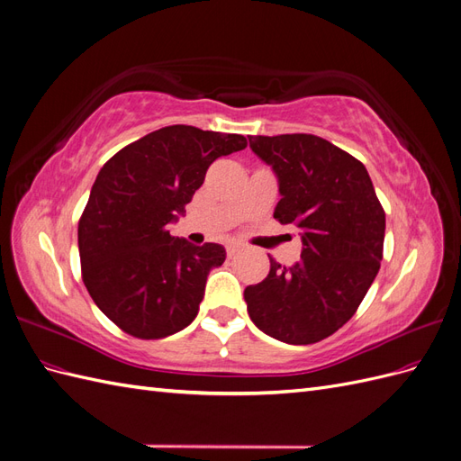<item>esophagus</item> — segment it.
I'll return each mask as SVG.
<instances>
[{"mask_svg":"<svg viewBox=\"0 0 461 461\" xmlns=\"http://www.w3.org/2000/svg\"><path fill=\"white\" fill-rule=\"evenodd\" d=\"M240 252V246L239 244H230V246H227V256L229 258H234L236 254Z\"/></svg>","mask_w":461,"mask_h":461,"instance_id":"1","label":"esophagus"}]
</instances>
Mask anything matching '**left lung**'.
Wrapping results in <instances>:
<instances>
[{"label": "left lung", "instance_id": "obj_1", "mask_svg": "<svg viewBox=\"0 0 461 461\" xmlns=\"http://www.w3.org/2000/svg\"><path fill=\"white\" fill-rule=\"evenodd\" d=\"M249 148L278 178L273 217L303 244L300 261L269 258V275L246 286L249 319L281 342H319L350 321L379 273L384 209L364 163L325 138L249 136Z\"/></svg>", "mask_w": 461, "mask_h": 461}]
</instances>
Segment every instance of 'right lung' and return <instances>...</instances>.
I'll use <instances>...</instances> for the list:
<instances>
[{"mask_svg":"<svg viewBox=\"0 0 461 461\" xmlns=\"http://www.w3.org/2000/svg\"><path fill=\"white\" fill-rule=\"evenodd\" d=\"M248 146L242 134L173 124L124 146L97 173L78 221V254L92 300L142 340L165 339L198 315L207 275L227 258L221 244L175 239L217 158Z\"/></svg>","mask_w":461,"mask_h":461,"instance_id":"1","label":"right lung"}]
</instances>
